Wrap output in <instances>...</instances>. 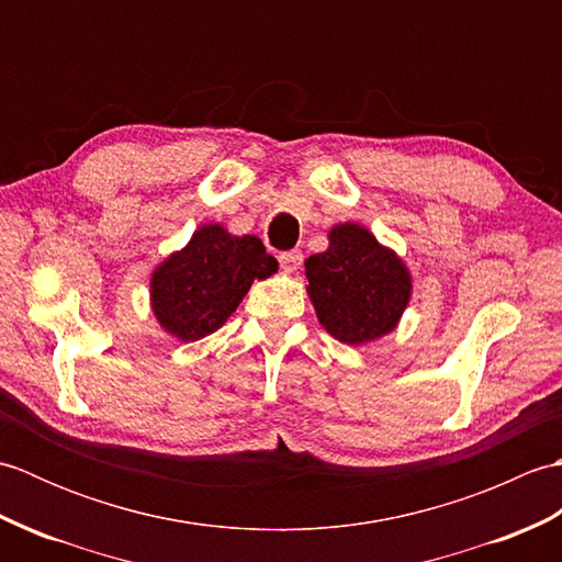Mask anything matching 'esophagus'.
Returning <instances> with one entry per match:
<instances>
[{
  "mask_svg": "<svg viewBox=\"0 0 562 562\" xmlns=\"http://www.w3.org/2000/svg\"><path fill=\"white\" fill-rule=\"evenodd\" d=\"M280 258V266H282V270H288V272H294L296 268L302 266V260H304V256H302V250H284V254H280L278 256Z\"/></svg>",
  "mask_w": 562,
  "mask_h": 562,
  "instance_id": "esophagus-1",
  "label": "esophagus"
}]
</instances>
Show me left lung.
<instances>
[{
	"label": "left lung",
	"instance_id": "left-lung-1",
	"mask_svg": "<svg viewBox=\"0 0 562 562\" xmlns=\"http://www.w3.org/2000/svg\"><path fill=\"white\" fill-rule=\"evenodd\" d=\"M328 241V250L306 260L321 326L348 345L386 336L411 300L408 268L360 224L336 226Z\"/></svg>",
	"mask_w": 562,
	"mask_h": 562
}]
</instances>
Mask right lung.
Instances as JSON below:
<instances>
[{
	"label": "right lung",
	"instance_id": "add662e5",
	"mask_svg": "<svg viewBox=\"0 0 562 562\" xmlns=\"http://www.w3.org/2000/svg\"><path fill=\"white\" fill-rule=\"evenodd\" d=\"M278 272L260 238L232 236L205 224L188 246L151 274V308L159 324L181 340H200L224 326L254 280Z\"/></svg>",
	"mask_w": 562,
	"mask_h": 562
}]
</instances>
